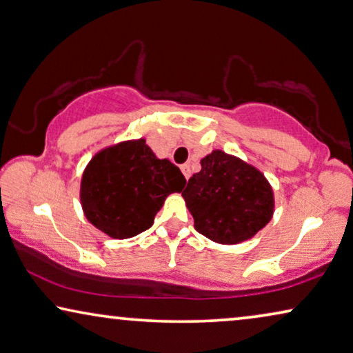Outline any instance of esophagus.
I'll use <instances>...</instances> for the list:
<instances>
[{
	"mask_svg": "<svg viewBox=\"0 0 353 353\" xmlns=\"http://www.w3.org/2000/svg\"><path fill=\"white\" fill-rule=\"evenodd\" d=\"M181 172H183V175H185L186 181H188L189 176H191V168H189L188 164H183V165H181Z\"/></svg>",
	"mask_w": 353,
	"mask_h": 353,
	"instance_id": "obj_1",
	"label": "esophagus"
}]
</instances>
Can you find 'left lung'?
I'll return each mask as SVG.
<instances>
[{
    "label": "left lung",
    "mask_w": 353,
    "mask_h": 353,
    "mask_svg": "<svg viewBox=\"0 0 353 353\" xmlns=\"http://www.w3.org/2000/svg\"><path fill=\"white\" fill-rule=\"evenodd\" d=\"M201 165L181 192L196 231L221 245L256 236L274 214V191L268 178L221 150H213Z\"/></svg>",
    "instance_id": "left-lung-1"
}]
</instances>
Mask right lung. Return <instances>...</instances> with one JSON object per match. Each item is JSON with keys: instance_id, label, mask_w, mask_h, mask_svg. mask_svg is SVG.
I'll use <instances>...</instances> for the list:
<instances>
[{"instance_id": "obj_1", "label": "right lung", "mask_w": 353, "mask_h": 353, "mask_svg": "<svg viewBox=\"0 0 353 353\" xmlns=\"http://www.w3.org/2000/svg\"><path fill=\"white\" fill-rule=\"evenodd\" d=\"M185 176L168 159H159L145 139L100 150L81 176L79 199L90 224L113 239L135 237L154 223L156 213Z\"/></svg>"}]
</instances>
